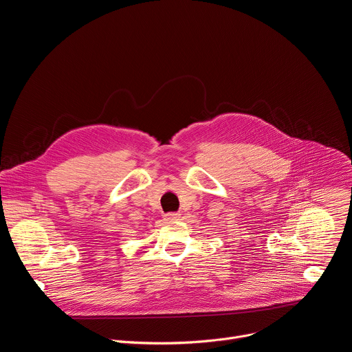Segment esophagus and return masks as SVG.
I'll list each match as a JSON object with an SVG mask.
<instances>
[{"label": "esophagus", "mask_w": 352, "mask_h": 352, "mask_svg": "<svg viewBox=\"0 0 352 352\" xmlns=\"http://www.w3.org/2000/svg\"><path fill=\"white\" fill-rule=\"evenodd\" d=\"M166 221H177L180 218V214L179 212H169V214H165L164 215Z\"/></svg>", "instance_id": "esophagus-1"}]
</instances>
